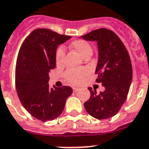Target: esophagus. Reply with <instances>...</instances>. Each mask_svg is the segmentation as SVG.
<instances>
[{
	"instance_id": "1",
	"label": "esophagus",
	"mask_w": 149,
	"mask_h": 149,
	"mask_svg": "<svg viewBox=\"0 0 149 149\" xmlns=\"http://www.w3.org/2000/svg\"><path fill=\"white\" fill-rule=\"evenodd\" d=\"M79 91V88H73V91L74 92H77Z\"/></svg>"
}]
</instances>
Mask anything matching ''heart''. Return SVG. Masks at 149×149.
I'll return each instance as SVG.
<instances>
[{
    "label": "heart",
    "instance_id": "obj_1",
    "mask_svg": "<svg viewBox=\"0 0 149 149\" xmlns=\"http://www.w3.org/2000/svg\"><path fill=\"white\" fill-rule=\"evenodd\" d=\"M72 49H74L80 55L85 58L88 55L93 53V49L88 42L84 39H76L72 42ZM65 51L63 46H59L55 52V62L57 65H61L64 62V58ZM88 70L85 68H77V69H68L64 74V77L68 83L73 85H79L83 82L84 78L88 74Z\"/></svg>",
    "mask_w": 149,
    "mask_h": 149
}]
</instances>
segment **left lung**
<instances>
[{"label":"left lung","mask_w":149,"mask_h":149,"mask_svg":"<svg viewBox=\"0 0 149 149\" xmlns=\"http://www.w3.org/2000/svg\"><path fill=\"white\" fill-rule=\"evenodd\" d=\"M81 37L97 42L99 57L96 81L105 88V91L99 94L92 88H88L91 97L84 103V108L97 120L110 118L120 110L130 91L132 78L130 55L121 39L110 29H95Z\"/></svg>","instance_id":"left-lung-1"}]
</instances>
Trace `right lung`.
I'll return each instance as SVG.
<instances>
[{
  "mask_svg": "<svg viewBox=\"0 0 149 149\" xmlns=\"http://www.w3.org/2000/svg\"><path fill=\"white\" fill-rule=\"evenodd\" d=\"M71 36L48 29L33 30L23 41L16 64L17 95L33 117L46 122L55 120L63 111L66 100L72 94L68 86L49 88V73L55 68L58 45Z\"/></svg>",
  "mask_w": 149,
  "mask_h": 149,
  "instance_id": "add662e5",
  "label": "right lung"
}]
</instances>
